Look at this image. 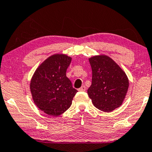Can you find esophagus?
<instances>
[{
    "mask_svg": "<svg viewBox=\"0 0 152 152\" xmlns=\"http://www.w3.org/2000/svg\"><path fill=\"white\" fill-rule=\"evenodd\" d=\"M78 90L79 91H85V90H86V87H85V86H82L81 87H80Z\"/></svg>",
    "mask_w": 152,
    "mask_h": 152,
    "instance_id": "obj_1",
    "label": "esophagus"
}]
</instances>
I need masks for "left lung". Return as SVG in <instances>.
<instances>
[{"label": "left lung", "instance_id": "8db88e82", "mask_svg": "<svg viewBox=\"0 0 152 152\" xmlns=\"http://www.w3.org/2000/svg\"><path fill=\"white\" fill-rule=\"evenodd\" d=\"M92 70L89 97L98 110L110 112L123 103L129 87L125 72L111 58L96 56L89 59Z\"/></svg>", "mask_w": 152, "mask_h": 152}]
</instances>
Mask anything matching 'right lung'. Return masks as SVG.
Instances as JSON below:
<instances>
[{
	"label": "right lung",
	"instance_id": "obj_1",
	"mask_svg": "<svg viewBox=\"0 0 152 152\" xmlns=\"http://www.w3.org/2000/svg\"><path fill=\"white\" fill-rule=\"evenodd\" d=\"M72 58L54 54L46 59L34 72L30 90L34 102L40 110L58 116L68 110L77 93L66 72Z\"/></svg>",
	"mask_w": 152,
	"mask_h": 152
}]
</instances>
